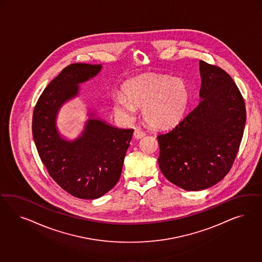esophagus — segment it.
<instances>
[{"label": "esophagus", "mask_w": 262, "mask_h": 262, "mask_svg": "<svg viewBox=\"0 0 262 262\" xmlns=\"http://www.w3.org/2000/svg\"><path fill=\"white\" fill-rule=\"evenodd\" d=\"M146 135V134L141 130L140 128H135V133H134V136H135L136 139H140Z\"/></svg>", "instance_id": "1"}]
</instances>
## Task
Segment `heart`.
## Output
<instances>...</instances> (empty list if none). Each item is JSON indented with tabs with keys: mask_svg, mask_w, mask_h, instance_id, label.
Returning <instances> with one entry per match:
<instances>
[{
	"mask_svg": "<svg viewBox=\"0 0 262 262\" xmlns=\"http://www.w3.org/2000/svg\"><path fill=\"white\" fill-rule=\"evenodd\" d=\"M189 98V88L183 79L150 74L127 80L123 93L113 95L112 103L125 119L135 116V106H142L143 118L150 126L167 127L182 119Z\"/></svg>",
	"mask_w": 262,
	"mask_h": 262,
	"instance_id": "1",
	"label": "heart"
}]
</instances>
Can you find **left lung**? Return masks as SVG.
Returning <instances> with one entry per match:
<instances>
[{"label":"left lung","instance_id":"left-lung-1","mask_svg":"<svg viewBox=\"0 0 262 262\" xmlns=\"http://www.w3.org/2000/svg\"><path fill=\"white\" fill-rule=\"evenodd\" d=\"M200 73L198 105L157 137L162 174L188 191L206 189L230 172L246 123L244 99L230 75L203 60Z\"/></svg>","mask_w":262,"mask_h":262}]
</instances>
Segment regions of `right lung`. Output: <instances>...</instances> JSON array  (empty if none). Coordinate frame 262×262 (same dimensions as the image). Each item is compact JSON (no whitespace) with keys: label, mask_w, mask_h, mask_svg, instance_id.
Listing matches in <instances>:
<instances>
[{"label":"right lung","mask_w":262,"mask_h":262,"mask_svg":"<svg viewBox=\"0 0 262 262\" xmlns=\"http://www.w3.org/2000/svg\"><path fill=\"white\" fill-rule=\"evenodd\" d=\"M100 64L73 63L44 89L32 115V135L42 163L62 189L79 199L100 198L119 181L134 129L89 118L79 138L67 141L56 127L60 106L79 93V83L101 71ZM93 114H91L92 116Z\"/></svg>","instance_id":"1"}]
</instances>
